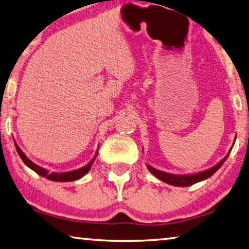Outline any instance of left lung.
Segmentation results:
<instances>
[{
  "label": "left lung",
  "instance_id": "1",
  "mask_svg": "<svg viewBox=\"0 0 249 249\" xmlns=\"http://www.w3.org/2000/svg\"><path fill=\"white\" fill-rule=\"evenodd\" d=\"M231 148H232V146H231ZM231 148L230 149V152L226 154V156H225L222 160L218 161L216 165H214V166L206 169V171L194 173V174L176 175V174H171V173L160 171V169L154 168L153 166H151V165H148V164H146V166H147L148 171L151 172L152 174L156 177V178H159L160 180L164 181V183L173 185V186H179V187L191 186V185H194L196 183H198V181H202V180L210 178L211 176L214 175L215 173L218 171L220 167H222V165L225 163V160H227V157L230 156Z\"/></svg>",
  "mask_w": 249,
  "mask_h": 249
}]
</instances>
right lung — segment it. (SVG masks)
<instances>
[{
	"label": "right lung",
	"instance_id": "obj_1",
	"mask_svg": "<svg viewBox=\"0 0 249 249\" xmlns=\"http://www.w3.org/2000/svg\"><path fill=\"white\" fill-rule=\"evenodd\" d=\"M14 144H15V147H17L18 154L19 155V157L22 159L23 163H24L27 167H30L31 169H32V171H34L35 173H37L39 176L45 177V178L50 179V180H53V181H62V183H63V181L77 180V179L82 178V177L84 176L85 174H88V173L89 172L90 167H92V165L94 163V160H95L96 156H97V153H98V149H97L96 154L94 155L93 159L90 160L89 163H88L85 165V166H83L81 168L74 169V171H70V172H63V173H55V172L50 173L49 171H47V169L38 166V165L33 163V161L25 155L24 152H23L22 149L18 147V145L17 144V142H15V141H14Z\"/></svg>",
	"mask_w": 249,
	"mask_h": 249
}]
</instances>
